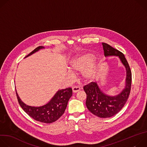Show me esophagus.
I'll use <instances>...</instances> for the list:
<instances>
[{
	"label": "esophagus",
	"instance_id": "esophagus-1",
	"mask_svg": "<svg viewBox=\"0 0 147 147\" xmlns=\"http://www.w3.org/2000/svg\"><path fill=\"white\" fill-rule=\"evenodd\" d=\"M72 89H73V92L76 93L80 90V87L78 86H74Z\"/></svg>",
	"mask_w": 147,
	"mask_h": 147
}]
</instances>
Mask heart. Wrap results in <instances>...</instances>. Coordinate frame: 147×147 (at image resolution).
<instances>
[{
    "label": "heart",
    "instance_id": "obj_1",
    "mask_svg": "<svg viewBox=\"0 0 147 147\" xmlns=\"http://www.w3.org/2000/svg\"><path fill=\"white\" fill-rule=\"evenodd\" d=\"M93 55L86 54L77 57L73 60L70 63V69L73 72H81L82 77L86 80L92 78L95 71V65L92 60ZM70 76H72L70 72Z\"/></svg>",
    "mask_w": 147,
    "mask_h": 147
}]
</instances>
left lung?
Wrapping results in <instances>:
<instances>
[{
  "label": "left lung",
  "instance_id": "8db88e82",
  "mask_svg": "<svg viewBox=\"0 0 147 147\" xmlns=\"http://www.w3.org/2000/svg\"><path fill=\"white\" fill-rule=\"evenodd\" d=\"M102 46L105 56H119L125 66L127 72L125 87L121 93L115 96L103 93L95 82L89 83L83 88L87 94L86 106L88 109L99 117L108 118L120 112L126 102L130 93L132 77L130 67L123 53L106 43H102Z\"/></svg>",
  "mask_w": 147,
  "mask_h": 147
}]
</instances>
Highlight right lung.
Here are the masks:
<instances>
[{"label": "right lung", "mask_w": 147, "mask_h": 147, "mask_svg": "<svg viewBox=\"0 0 147 147\" xmlns=\"http://www.w3.org/2000/svg\"><path fill=\"white\" fill-rule=\"evenodd\" d=\"M43 48L44 47L42 46L36 48L25 57ZM72 93L71 88L59 90L52 99L45 105L34 107L27 105L22 102L16 91L18 102L24 112L34 120L45 123H53L62 116L66 110L69 99L72 96Z\"/></svg>", "instance_id": "obj_1"}]
</instances>
